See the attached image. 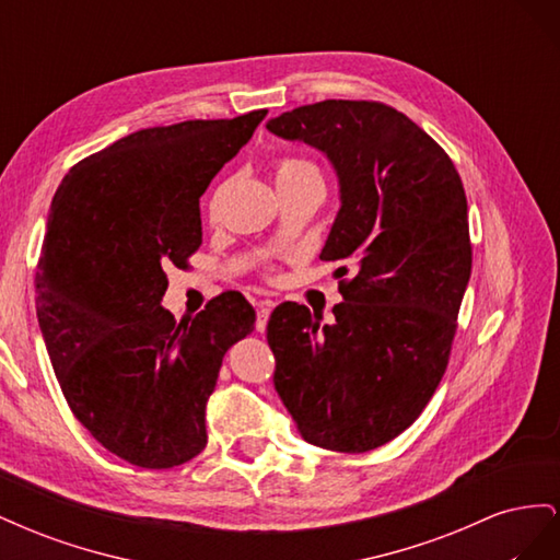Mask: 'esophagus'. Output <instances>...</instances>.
Wrapping results in <instances>:
<instances>
[{
	"instance_id": "esophagus-1",
	"label": "esophagus",
	"mask_w": 560,
	"mask_h": 560,
	"mask_svg": "<svg viewBox=\"0 0 560 560\" xmlns=\"http://www.w3.org/2000/svg\"><path fill=\"white\" fill-rule=\"evenodd\" d=\"M273 308H276L273 301H261V303H259V311H257V329H259V331L266 329L268 319H270V313H273Z\"/></svg>"
}]
</instances>
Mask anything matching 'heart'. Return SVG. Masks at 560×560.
<instances>
[{
    "mask_svg": "<svg viewBox=\"0 0 560 560\" xmlns=\"http://www.w3.org/2000/svg\"><path fill=\"white\" fill-rule=\"evenodd\" d=\"M273 177H276V184H278V191L280 194L290 191V189H296V186L306 184V182H322L319 167L313 161L301 159V156H280L273 163ZM222 191H224V186H219V189L214 191V196H212V210L217 208L219 198H222ZM261 276L266 280H276L270 266H264Z\"/></svg>",
    "mask_w": 560,
    "mask_h": 560,
    "instance_id": "heart-1",
    "label": "heart"
}]
</instances>
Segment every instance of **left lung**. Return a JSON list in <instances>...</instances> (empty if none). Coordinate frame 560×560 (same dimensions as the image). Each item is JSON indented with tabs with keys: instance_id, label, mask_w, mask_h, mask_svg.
<instances>
[{
	"instance_id": "left-lung-1",
	"label": "left lung",
	"mask_w": 560,
	"mask_h": 560,
	"mask_svg": "<svg viewBox=\"0 0 560 560\" xmlns=\"http://www.w3.org/2000/svg\"><path fill=\"white\" fill-rule=\"evenodd\" d=\"M325 151L341 179L319 259L343 303L325 325L284 301L268 319L276 389L308 444L366 453L393 442L442 383L471 276L467 196L446 151L376 100H325L268 121Z\"/></svg>"
}]
</instances>
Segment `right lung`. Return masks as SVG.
I'll list each match as a JSON object with an SVG mask.
<instances>
[{"label":"right lung","mask_w":560,"mask_h":560,"mask_svg":"<svg viewBox=\"0 0 560 560\" xmlns=\"http://www.w3.org/2000/svg\"><path fill=\"white\" fill-rule=\"evenodd\" d=\"M142 128L79 161L54 196L37 264V317L77 420L130 465L167 469L208 444L206 409L252 303L219 294L179 322L167 266L202 243L200 196L266 118Z\"/></svg>","instance_id":"obj_1"}]
</instances>
